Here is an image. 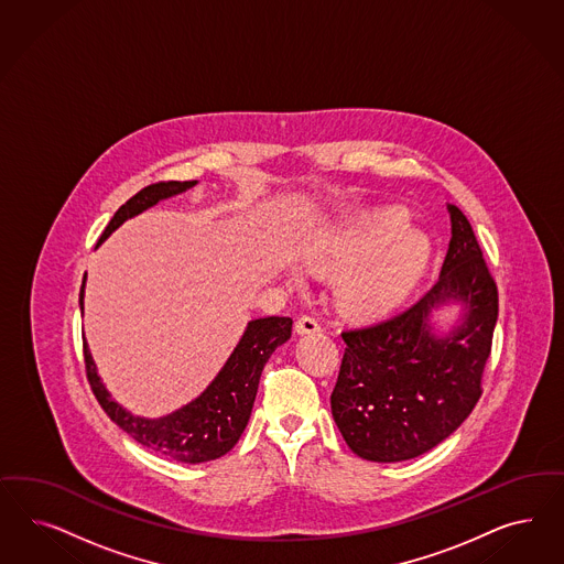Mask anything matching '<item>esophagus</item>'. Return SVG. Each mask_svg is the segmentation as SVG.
<instances>
[{"mask_svg": "<svg viewBox=\"0 0 564 564\" xmlns=\"http://www.w3.org/2000/svg\"><path fill=\"white\" fill-rule=\"evenodd\" d=\"M296 334H319L322 332V326H319V322L315 319V317H310V315H303V317H299V322H296Z\"/></svg>", "mask_w": 564, "mask_h": 564, "instance_id": "34e87169", "label": "esophagus"}]
</instances>
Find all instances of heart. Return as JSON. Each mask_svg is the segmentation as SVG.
<instances>
[{
  "label": "heart",
  "instance_id": "obj_1",
  "mask_svg": "<svg viewBox=\"0 0 564 564\" xmlns=\"http://www.w3.org/2000/svg\"><path fill=\"white\" fill-rule=\"evenodd\" d=\"M404 228L406 216L399 209L371 212L329 249L307 253V261L322 273L343 272L357 262L338 282L340 305L355 313L390 310L411 291L430 253L427 238ZM291 282H299L296 275Z\"/></svg>",
  "mask_w": 564,
  "mask_h": 564
}]
</instances>
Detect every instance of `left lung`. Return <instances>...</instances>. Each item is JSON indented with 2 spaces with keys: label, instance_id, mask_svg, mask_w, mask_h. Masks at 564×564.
<instances>
[{
  "label": "left lung",
  "instance_id": "8db88e82",
  "mask_svg": "<svg viewBox=\"0 0 564 564\" xmlns=\"http://www.w3.org/2000/svg\"><path fill=\"white\" fill-rule=\"evenodd\" d=\"M446 207L453 238L436 284L411 307L343 332L332 415L348 448L365 460L399 463L432 451L481 397L498 291L469 219ZM448 304L462 307L459 319L437 333L433 315Z\"/></svg>",
  "mask_w": 564,
  "mask_h": 564
}]
</instances>
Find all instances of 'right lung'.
<instances>
[{
    "label": "right lung",
    "instance_id": "right-lung-1",
    "mask_svg": "<svg viewBox=\"0 0 564 564\" xmlns=\"http://www.w3.org/2000/svg\"><path fill=\"white\" fill-rule=\"evenodd\" d=\"M195 184L197 181H170L145 186L113 214L97 247L127 219L143 214L160 200L181 195ZM85 280L87 273L80 286V313H85ZM291 317L272 315L249 322L245 327V334L238 340L237 348L232 350V355L228 357V361L219 369L212 383L197 399L191 400L188 404L164 417L147 419L132 415L122 404L111 399L108 388L97 373L91 350L85 343L87 378L101 409L118 427L127 432L128 436L147 446L149 451H155L178 463L197 465L216 460L235 448L238 437L242 436L251 417L261 371L272 357L273 350L284 345L291 338Z\"/></svg>",
    "mask_w": 564,
    "mask_h": 564
}]
</instances>
